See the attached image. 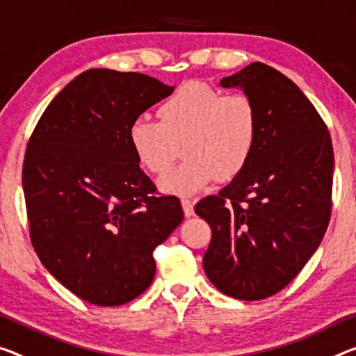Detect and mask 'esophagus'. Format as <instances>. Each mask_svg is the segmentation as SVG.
<instances>
[{
	"instance_id": "esophagus-1",
	"label": "esophagus",
	"mask_w": 356,
	"mask_h": 356,
	"mask_svg": "<svg viewBox=\"0 0 356 356\" xmlns=\"http://www.w3.org/2000/svg\"><path fill=\"white\" fill-rule=\"evenodd\" d=\"M181 205H183V211L186 218H191L194 215V204L189 199H181Z\"/></svg>"
}]
</instances>
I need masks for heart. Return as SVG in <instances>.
Segmentation results:
<instances>
[{
    "instance_id": "heart-1",
    "label": "heart",
    "mask_w": 356,
    "mask_h": 356,
    "mask_svg": "<svg viewBox=\"0 0 356 356\" xmlns=\"http://www.w3.org/2000/svg\"><path fill=\"white\" fill-rule=\"evenodd\" d=\"M159 122L140 118L129 140L140 165L149 173L165 172L181 146L184 161L159 178L162 193L188 197L215 178L238 177L258 140V109L243 94L226 95L204 84H183L157 109Z\"/></svg>"
}]
</instances>
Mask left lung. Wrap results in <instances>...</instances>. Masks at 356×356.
<instances>
[{"mask_svg": "<svg viewBox=\"0 0 356 356\" xmlns=\"http://www.w3.org/2000/svg\"><path fill=\"white\" fill-rule=\"evenodd\" d=\"M258 109V140L243 172L195 205L210 224L204 270L221 293L266 299L318 248L331 216V135L309 98L275 68L254 62L220 81Z\"/></svg>", "mask_w": 356, "mask_h": 356, "instance_id": "1", "label": "left lung"}]
</instances>
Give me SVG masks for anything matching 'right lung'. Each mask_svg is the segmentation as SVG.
<instances>
[{
  "instance_id": "obj_1",
  "label": "right lung",
  "mask_w": 356,
  "mask_h": 356,
  "mask_svg": "<svg viewBox=\"0 0 356 356\" xmlns=\"http://www.w3.org/2000/svg\"><path fill=\"white\" fill-rule=\"evenodd\" d=\"M175 87L141 73L94 68L49 103L26 146L30 238L42 266L86 302L138 298L156 273L152 251L183 221L175 195H154L129 130Z\"/></svg>"
}]
</instances>
